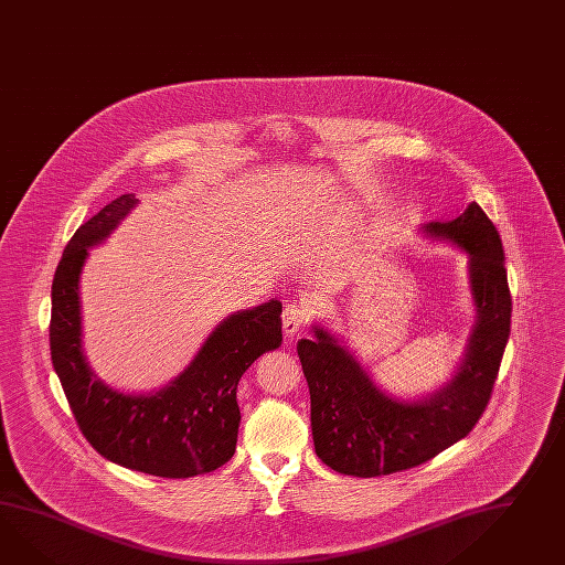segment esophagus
<instances>
[{"mask_svg":"<svg viewBox=\"0 0 565 565\" xmlns=\"http://www.w3.org/2000/svg\"><path fill=\"white\" fill-rule=\"evenodd\" d=\"M308 306H303V303H288L286 308H284V312H281V320H284V331L288 337L291 334H296V332L302 329L303 324H306V320H308Z\"/></svg>","mask_w":565,"mask_h":565,"instance_id":"esophagus-1","label":"esophagus"}]
</instances>
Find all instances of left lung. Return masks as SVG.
Listing matches in <instances>:
<instances>
[{"label":"left lung","mask_w":565,"mask_h":565,"mask_svg":"<svg viewBox=\"0 0 565 565\" xmlns=\"http://www.w3.org/2000/svg\"><path fill=\"white\" fill-rule=\"evenodd\" d=\"M425 231L468 253L478 308L468 355L451 384L428 399L398 402L380 392L324 329L315 327L317 339L298 343L310 387L315 449L329 468L344 476H390L433 459L468 437L494 390L512 312L500 234L476 202L459 218L430 222Z\"/></svg>","instance_id":"obj_1"}]
</instances>
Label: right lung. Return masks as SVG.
<instances>
[{"mask_svg": "<svg viewBox=\"0 0 565 565\" xmlns=\"http://www.w3.org/2000/svg\"><path fill=\"white\" fill-rule=\"evenodd\" d=\"M137 202L132 193L116 198L71 236L51 289V359L77 427L97 454L122 468L180 480L233 457L241 423L236 385L255 359L281 344V302L226 318L192 365L157 394L130 396L102 384L83 358L79 276L87 248Z\"/></svg>", "mask_w": 565, "mask_h": 565, "instance_id": "1", "label": "right lung"}]
</instances>
